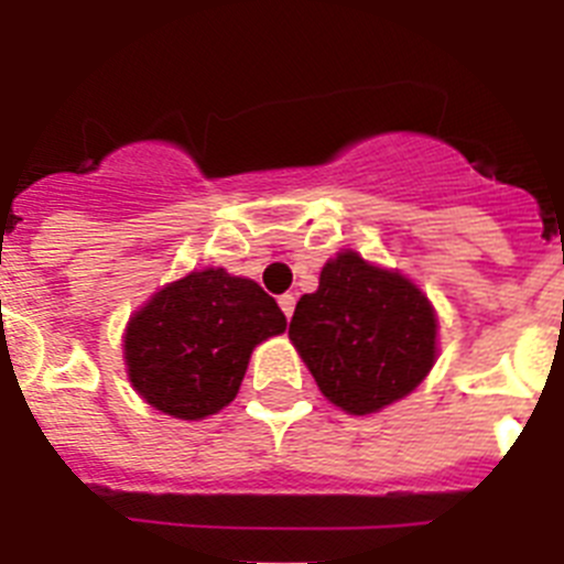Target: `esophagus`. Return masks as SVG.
<instances>
[{
    "label": "esophagus",
    "mask_w": 564,
    "mask_h": 564,
    "mask_svg": "<svg viewBox=\"0 0 564 564\" xmlns=\"http://www.w3.org/2000/svg\"><path fill=\"white\" fill-rule=\"evenodd\" d=\"M279 307H282V313H285L288 318L293 316V307H296V296H293V293H282V296H279Z\"/></svg>",
    "instance_id": "34e87169"
}]
</instances>
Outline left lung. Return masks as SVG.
Returning a JSON list of instances; mask_svg holds the SVG:
<instances>
[{
    "label": "left lung",
    "mask_w": 564,
    "mask_h": 564,
    "mask_svg": "<svg viewBox=\"0 0 564 564\" xmlns=\"http://www.w3.org/2000/svg\"><path fill=\"white\" fill-rule=\"evenodd\" d=\"M288 336L327 401L370 415L426 378L437 322L410 279L344 251L322 268L318 291L296 302Z\"/></svg>",
    "instance_id": "8db88e82"
}]
</instances>
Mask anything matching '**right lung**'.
<instances>
[{
  "label": "right lung",
  "instance_id": "1",
  "mask_svg": "<svg viewBox=\"0 0 564 564\" xmlns=\"http://www.w3.org/2000/svg\"><path fill=\"white\" fill-rule=\"evenodd\" d=\"M285 327V313L253 279L223 268L194 271L129 318V381L166 415H214L237 395L253 347Z\"/></svg>",
  "mask_w": 564,
  "mask_h": 564
}]
</instances>
